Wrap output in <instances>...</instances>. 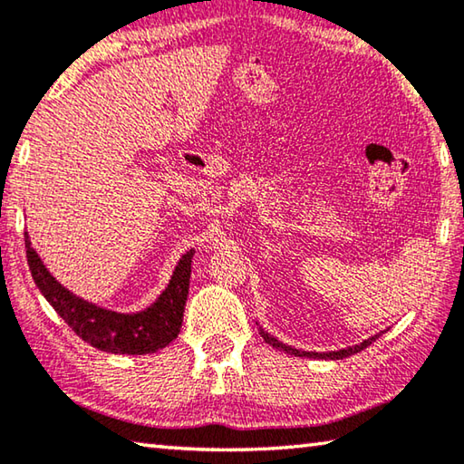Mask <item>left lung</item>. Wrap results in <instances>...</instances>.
<instances>
[{"label": "left lung", "mask_w": 464, "mask_h": 464, "mask_svg": "<svg viewBox=\"0 0 464 464\" xmlns=\"http://www.w3.org/2000/svg\"><path fill=\"white\" fill-rule=\"evenodd\" d=\"M260 335L264 337L266 343H270L272 348H278L282 352H286V354H293V356H304V358H324V360H340V358H348L352 354H358V352H362L364 348H368L374 340H379V335H372L368 337V340L360 342L358 345H352V348H345V350H337V352H303V350H296V348H290V345L278 342L276 337H272L268 332H264L260 327Z\"/></svg>", "instance_id": "8db88e82"}]
</instances>
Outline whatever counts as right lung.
<instances>
[{
	"instance_id": "right-lung-1",
	"label": "right lung",
	"mask_w": 464,
	"mask_h": 464,
	"mask_svg": "<svg viewBox=\"0 0 464 464\" xmlns=\"http://www.w3.org/2000/svg\"><path fill=\"white\" fill-rule=\"evenodd\" d=\"M26 257L36 286L53 309L92 348L110 354H153L176 340L182 327L184 307L190 286L194 249L186 251L178 262L168 288L151 307L140 313H116L69 293L51 276L24 233Z\"/></svg>"
}]
</instances>
